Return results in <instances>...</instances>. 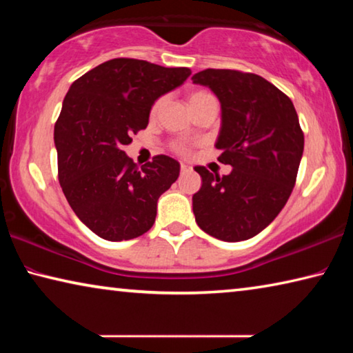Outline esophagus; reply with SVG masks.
<instances>
[{
  "instance_id": "1",
  "label": "esophagus",
  "mask_w": 353,
  "mask_h": 353,
  "mask_svg": "<svg viewBox=\"0 0 353 353\" xmlns=\"http://www.w3.org/2000/svg\"><path fill=\"white\" fill-rule=\"evenodd\" d=\"M191 170H193V168H191L190 165H185V163L181 165V172H182V174H185V172H190Z\"/></svg>"
}]
</instances>
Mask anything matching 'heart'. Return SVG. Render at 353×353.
<instances>
[{"mask_svg": "<svg viewBox=\"0 0 353 353\" xmlns=\"http://www.w3.org/2000/svg\"><path fill=\"white\" fill-rule=\"evenodd\" d=\"M213 98H214L213 94L205 92V90H194V92H191L188 94V104H190L191 109H194V107H198L199 104L205 103V101L213 99ZM163 105H165V97H160L159 99H155L152 107H151V117L152 118L157 117L160 110L163 109ZM172 151H174L179 155H190L191 154V149L182 141L172 143Z\"/></svg>", "mask_w": 353, "mask_h": 353, "instance_id": "1", "label": "heart"}]
</instances>
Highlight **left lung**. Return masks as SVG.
I'll use <instances>...</instances> for the list:
<instances>
[{
    "label": "left lung",
    "mask_w": 353,
    "mask_h": 353,
    "mask_svg": "<svg viewBox=\"0 0 353 353\" xmlns=\"http://www.w3.org/2000/svg\"><path fill=\"white\" fill-rule=\"evenodd\" d=\"M216 94L223 109L218 160L229 176L196 166L202 187L193 194L196 223L205 234L249 240L282 212L294 188L303 132L291 99L254 73L207 68L193 77Z\"/></svg>",
    "instance_id": "left-lung-1"
}]
</instances>
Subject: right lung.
Instances as JSON below:
<instances>
[{
  "instance_id": "right-lung-1",
  "label": "right lung",
  "mask_w": 353,
  "mask_h": 353,
  "mask_svg": "<svg viewBox=\"0 0 353 353\" xmlns=\"http://www.w3.org/2000/svg\"><path fill=\"white\" fill-rule=\"evenodd\" d=\"M190 74L119 57L71 83L54 126L59 182L76 216L104 240L146 234L160 194L177 181L174 159L155 155L140 170L123 146L146 129L154 101Z\"/></svg>"
}]
</instances>
